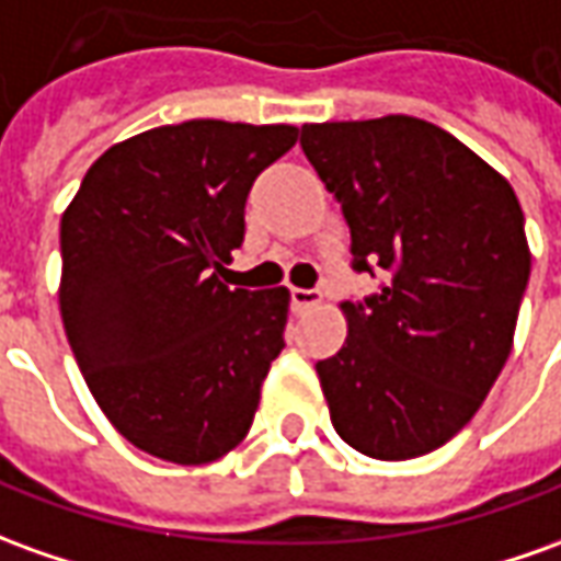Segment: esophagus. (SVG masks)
Here are the masks:
<instances>
[{"instance_id":"1","label":"esophagus","mask_w":561,"mask_h":561,"mask_svg":"<svg viewBox=\"0 0 561 561\" xmlns=\"http://www.w3.org/2000/svg\"><path fill=\"white\" fill-rule=\"evenodd\" d=\"M289 299H293V308H296V311H308V308L320 305V289L293 287L289 289Z\"/></svg>"}]
</instances>
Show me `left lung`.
<instances>
[{
    "instance_id": "8db88e82",
    "label": "left lung",
    "mask_w": 561,
    "mask_h": 561,
    "mask_svg": "<svg viewBox=\"0 0 561 561\" xmlns=\"http://www.w3.org/2000/svg\"><path fill=\"white\" fill-rule=\"evenodd\" d=\"M351 229L354 272H381L342 302L347 339L318 376L335 434L369 458L439 449L477 415L513 347L531 272L510 183L449 130L412 115L302 127Z\"/></svg>"
}]
</instances>
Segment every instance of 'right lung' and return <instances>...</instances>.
Returning <instances> with one entry per match:
<instances>
[{
  "instance_id": "add662e5",
  "label": "right lung",
  "mask_w": 561,
  "mask_h": 561,
  "mask_svg": "<svg viewBox=\"0 0 561 561\" xmlns=\"http://www.w3.org/2000/svg\"><path fill=\"white\" fill-rule=\"evenodd\" d=\"M293 125L192 118L96 158L60 219V318L112 427L173 465L241 443L284 347L289 289L219 280L262 170Z\"/></svg>"
}]
</instances>
